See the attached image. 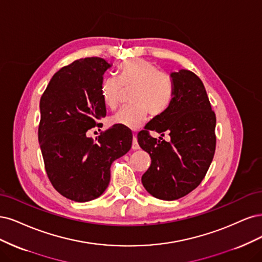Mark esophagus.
<instances>
[{
  "label": "esophagus",
  "instance_id": "34e87169",
  "mask_svg": "<svg viewBox=\"0 0 262 262\" xmlns=\"http://www.w3.org/2000/svg\"><path fill=\"white\" fill-rule=\"evenodd\" d=\"M132 149H133V150H138V149H139V145H138V140H137V136H136V135H134V137H133Z\"/></svg>",
  "mask_w": 262,
  "mask_h": 262
}]
</instances>
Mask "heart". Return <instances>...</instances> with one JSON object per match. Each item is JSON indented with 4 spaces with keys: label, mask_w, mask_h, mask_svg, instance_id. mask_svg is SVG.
<instances>
[{
    "label": "heart",
    "mask_w": 262,
    "mask_h": 262,
    "mask_svg": "<svg viewBox=\"0 0 262 262\" xmlns=\"http://www.w3.org/2000/svg\"><path fill=\"white\" fill-rule=\"evenodd\" d=\"M122 87H134L132 103L135 105L120 110L110 119V124L125 128H139L147 111L155 116L162 114L172 99L170 82L154 63L146 60L124 62L117 69V79L105 77L101 81L100 96L107 108L114 110L119 104Z\"/></svg>",
    "instance_id": "heart-1"
}]
</instances>
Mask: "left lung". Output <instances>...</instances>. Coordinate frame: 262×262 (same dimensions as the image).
Here are the masks:
<instances>
[{"label": "left lung", "instance_id": "left-lung-1", "mask_svg": "<svg viewBox=\"0 0 262 262\" xmlns=\"http://www.w3.org/2000/svg\"><path fill=\"white\" fill-rule=\"evenodd\" d=\"M172 99L165 111L155 116L137 135L138 143L151 158L142 175L143 187L158 199L176 200L186 196L204 180L215 151V114L211 110L204 83L188 70L170 74ZM149 130L170 142L148 136Z\"/></svg>", "mask_w": 262, "mask_h": 262}]
</instances>
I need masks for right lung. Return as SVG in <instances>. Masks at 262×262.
<instances>
[{"label": "right lung", "mask_w": 262, "mask_h": 262, "mask_svg": "<svg viewBox=\"0 0 262 262\" xmlns=\"http://www.w3.org/2000/svg\"><path fill=\"white\" fill-rule=\"evenodd\" d=\"M111 66L101 57L75 61L53 75L40 99L38 139L48 177L62 196L77 202L102 195L111 164L132 148V133L120 126L97 140L86 135L106 115L100 85Z\"/></svg>", "instance_id": "right-lung-1"}]
</instances>
